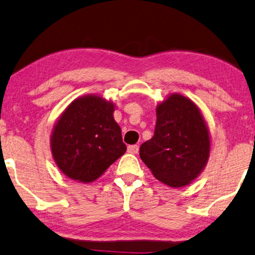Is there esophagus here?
<instances>
[{
	"label": "esophagus",
	"instance_id": "obj_1",
	"mask_svg": "<svg viewBox=\"0 0 255 255\" xmlns=\"http://www.w3.org/2000/svg\"><path fill=\"white\" fill-rule=\"evenodd\" d=\"M128 151L131 154H137L138 153V146L137 144H130L128 146Z\"/></svg>",
	"mask_w": 255,
	"mask_h": 255
}]
</instances>
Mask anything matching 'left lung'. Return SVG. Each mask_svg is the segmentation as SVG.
<instances>
[{
  "mask_svg": "<svg viewBox=\"0 0 255 255\" xmlns=\"http://www.w3.org/2000/svg\"><path fill=\"white\" fill-rule=\"evenodd\" d=\"M209 156V134L199 108L189 99L170 95L156 108L154 135L140 147L153 175L170 187L191 183Z\"/></svg>",
  "mask_w": 255,
  "mask_h": 255,
  "instance_id": "left-lung-1",
  "label": "left lung"
}]
</instances>
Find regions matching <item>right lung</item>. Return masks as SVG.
Wrapping results in <instances>:
<instances>
[{
  "instance_id": "right-lung-1",
  "label": "right lung",
  "mask_w": 255,
  "mask_h": 255,
  "mask_svg": "<svg viewBox=\"0 0 255 255\" xmlns=\"http://www.w3.org/2000/svg\"><path fill=\"white\" fill-rule=\"evenodd\" d=\"M114 106L100 96L76 99L64 111L51 135V153L59 168L80 182H92L124 155L121 128Z\"/></svg>"
}]
</instances>
